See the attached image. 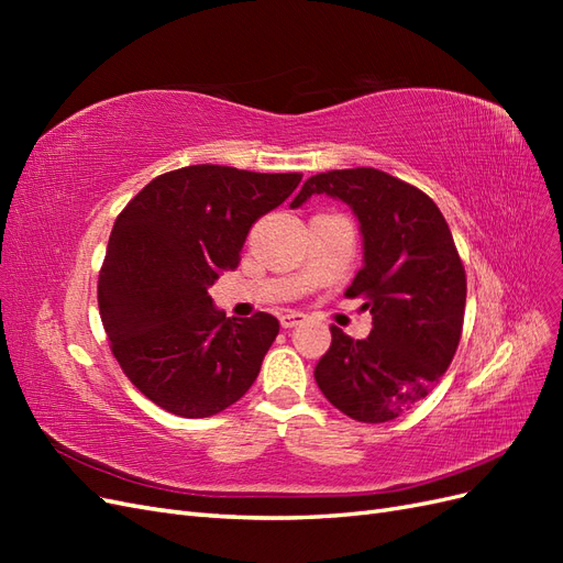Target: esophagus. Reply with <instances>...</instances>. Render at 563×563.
<instances>
[{"label": "esophagus", "mask_w": 563, "mask_h": 563, "mask_svg": "<svg viewBox=\"0 0 563 563\" xmlns=\"http://www.w3.org/2000/svg\"><path fill=\"white\" fill-rule=\"evenodd\" d=\"M302 321H305L302 312H284L279 317V323H282L284 329H294V327H298V323H302Z\"/></svg>", "instance_id": "34e87169"}]
</instances>
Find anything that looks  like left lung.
I'll return each mask as SVG.
<instances>
[{
	"mask_svg": "<svg viewBox=\"0 0 563 563\" xmlns=\"http://www.w3.org/2000/svg\"><path fill=\"white\" fill-rule=\"evenodd\" d=\"M312 195L350 203L364 234V265L345 298L364 300L371 335L331 327L314 380L338 411L387 422L422 401L444 376L463 335L467 277L446 218L416 185L371 166L305 180L291 201Z\"/></svg>",
	"mask_w": 563,
	"mask_h": 563,
	"instance_id": "left-lung-1",
	"label": "left lung"
}]
</instances>
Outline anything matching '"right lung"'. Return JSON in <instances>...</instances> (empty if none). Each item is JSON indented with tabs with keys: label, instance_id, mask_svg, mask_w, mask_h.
<instances>
[{
	"label": "right lung",
	"instance_id": "1",
	"mask_svg": "<svg viewBox=\"0 0 563 563\" xmlns=\"http://www.w3.org/2000/svg\"><path fill=\"white\" fill-rule=\"evenodd\" d=\"M302 174L195 164L150 180L117 216L98 275L114 360L143 395L180 418H209L258 378L279 321L228 319L209 286L242 261L251 225Z\"/></svg>",
	"mask_w": 563,
	"mask_h": 563
}]
</instances>
